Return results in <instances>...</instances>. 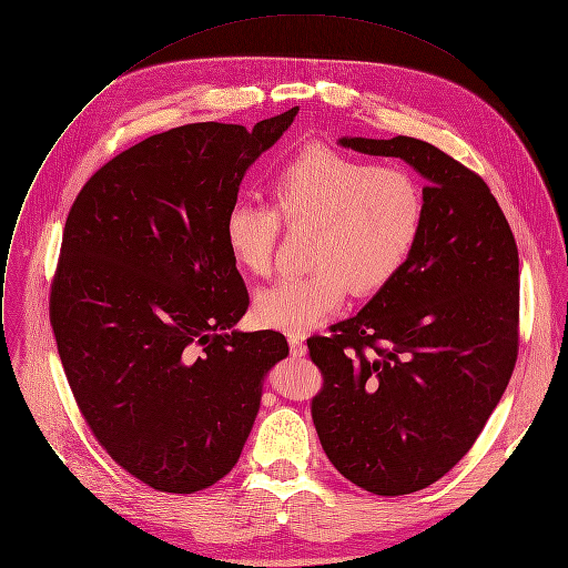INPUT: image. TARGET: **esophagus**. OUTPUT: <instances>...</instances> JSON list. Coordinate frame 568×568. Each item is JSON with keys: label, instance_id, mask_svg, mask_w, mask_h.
Listing matches in <instances>:
<instances>
[{"label": "esophagus", "instance_id": "34e87169", "mask_svg": "<svg viewBox=\"0 0 568 568\" xmlns=\"http://www.w3.org/2000/svg\"><path fill=\"white\" fill-rule=\"evenodd\" d=\"M287 344H290V353H292L294 357H303V355L307 353L305 342H303V339H298V337H294V335H290V337H287Z\"/></svg>", "mask_w": 568, "mask_h": 568}]
</instances>
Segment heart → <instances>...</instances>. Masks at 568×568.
Listing matches in <instances>:
<instances>
[{
    "mask_svg": "<svg viewBox=\"0 0 568 568\" xmlns=\"http://www.w3.org/2000/svg\"><path fill=\"white\" fill-rule=\"evenodd\" d=\"M272 206L235 202L224 217V245L240 270L270 276L290 231L312 229L305 276L263 290L254 316L265 328L305 335L335 314L348 290L377 294L409 263L425 220L423 186L397 164L312 143L290 156L270 186Z\"/></svg>",
    "mask_w": 568,
    "mask_h": 568,
    "instance_id": "1",
    "label": "heart"
}]
</instances>
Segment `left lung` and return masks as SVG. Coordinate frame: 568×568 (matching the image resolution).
I'll list each match as a JSON object with an SVG mask.
<instances>
[{"label": "left lung", "instance_id": "1", "mask_svg": "<svg viewBox=\"0 0 568 568\" xmlns=\"http://www.w3.org/2000/svg\"><path fill=\"white\" fill-rule=\"evenodd\" d=\"M399 156L425 180V220L404 270L366 307L310 337L323 375L312 423L331 463L366 493L443 478L495 412L519 353V252L480 175L414 139H342Z\"/></svg>", "mask_w": 568, "mask_h": 568}]
</instances>
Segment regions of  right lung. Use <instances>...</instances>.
<instances>
[{
	"label": "right lung",
	"instance_id": "obj_1",
	"mask_svg": "<svg viewBox=\"0 0 568 568\" xmlns=\"http://www.w3.org/2000/svg\"><path fill=\"white\" fill-rule=\"evenodd\" d=\"M296 112L148 136L69 209L49 296L58 355L99 445L159 493L193 495L233 469L290 353L281 333H231L250 294L224 217Z\"/></svg>",
	"mask_w": 568,
	"mask_h": 568
}]
</instances>
